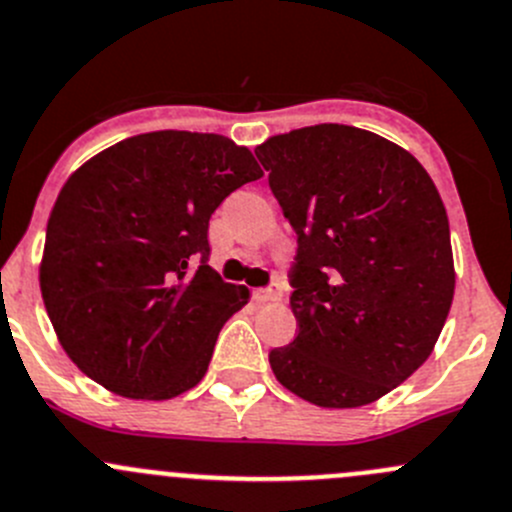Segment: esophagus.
Returning a JSON list of instances; mask_svg holds the SVG:
<instances>
[{
	"mask_svg": "<svg viewBox=\"0 0 512 512\" xmlns=\"http://www.w3.org/2000/svg\"><path fill=\"white\" fill-rule=\"evenodd\" d=\"M282 297V282L280 280H272L270 285L262 287V290H255V300L257 302H275Z\"/></svg>",
	"mask_w": 512,
	"mask_h": 512,
	"instance_id": "1",
	"label": "esophagus"
}]
</instances>
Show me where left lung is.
I'll return each mask as SVG.
<instances>
[{
	"label": "left lung",
	"mask_w": 512,
	"mask_h": 512,
	"mask_svg": "<svg viewBox=\"0 0 512 512\" xmlns=\"http://www.w3.org/2000/svg\"><path fill=\"white\" fill-rule=\"evenodd\" d=\"M297 235V337L270 352L277 380L320 408H357L433 352L455 290L450 225L410 152L347 124H315L255 150Z\"/></svg>",
	"instance_id": "left-lung-1"
}]
</instances>
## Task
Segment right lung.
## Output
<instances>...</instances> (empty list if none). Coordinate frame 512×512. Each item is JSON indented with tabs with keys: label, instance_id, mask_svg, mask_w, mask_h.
<instances>
[{
	"label": "right lung",
	"instance_id": "right-lung-1",
	"mask_svg": "<svg viewBox=\"0 0 512 512\" xmlns=\"http://www.w3.org/2000/svg\"><path fill=\"white\" fill-rule=\"evenodd\" d=\"M262 177L222 135L150 132L79 167L47 222L44 307L74 365L112 393L195 388L222 325L250 300L210 267L212 212Z\"/></svg>",
	"mask_w": 512,
	"mask_h": 512
}]
</instances>
